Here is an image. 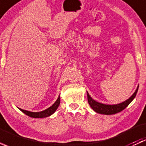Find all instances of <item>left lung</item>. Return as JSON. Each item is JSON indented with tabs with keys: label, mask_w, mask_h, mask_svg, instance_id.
Segmentation results:
<instances>
[{
	"label": "left lung",
	"mask_w": 146,
	"mask_h": 146,
	"mask_svg": "<svg viewBox=\"0 0 146 146\" xmlns=\"http://www.w3.org/2000/svg\"><path fill=\"white\" fill-rule=\"evenodd\" d=\"M138 87L137 88L136 90L135 91L134 93L133 94L131 97L129 99H128L127 100H126L123 102L120 103V104H114V105H108V104H102V103L98 102L95 100H94L93 99H92V98H90V96L89 95L88 92V103L90 105V107H92V110H94L96 112L99 113V114H107V115H110V114H117V113L120 112L122 110H124L131 102L133 100V99L136 97L137 92H138Z\"/></svg>",
	"instance_id": "8db88e82"
}]
</instances>
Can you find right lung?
<instances>
[{
  "label": "right lung",
  "mask_w": 146,
  "mask_h": 146,
  "mask_svg": "<svg viewBox=\"0 0 146 146\" xmlns=\"http://www.w3.org/2000/svg\"><path fill=\"white\" fill-rule=\"evenodd\" d=\"M59 104L60 97H58V98L57 99V100L56 101V102L54 103L52 106H51L49 108L45 110L44 111H40V112H32V111H26V110H22V109H20V110L23 111V113H25V114H27V116H29V117H33V118H44V117H49V116L51 115L53 113L55 112V111L57 110V108L58 107Z\"/></svg>",
  "instance_id": "add662e5"
}]
</instances>
